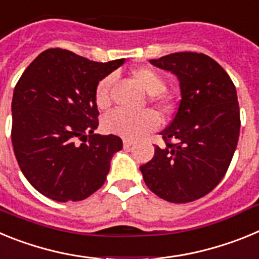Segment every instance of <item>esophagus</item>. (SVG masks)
<instances>
[{
    "mask_svg": "<svg viewBox=\"0 0 259 259\" xmlns=\"http://www.w3.org/2000/svg\"><path fill=\"white\" fill-rule=\"evenodd\" d=\"M123 145H124V148H130V146L134 145V141L130 140V139H124L123 140Z\"/></svg>",
    "mask_w": 259,
    "mask_h": 259,
    "instance_id": "obj_1",
    "label": "esophagus"
}]
</instances>
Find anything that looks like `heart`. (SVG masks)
Here are the masks:
<instances>
[{"mask_svg":"<svg viewBox=\"0 0 259 259\" xmlns=\"http://www.w3.org/2000/svg\"><path fill=\"white\" fill-rule=\"evenodd\" d=\"M132 76L136 83L150 95V102L154 104L161 111H170L172 109V101L164 95L166 80L157 70L152 67L141 66L132 71ZM113 83V76H106L96 87L95 101L100 109H105L110 104V85ZM102 127L107 134L118 135L124 139H137L145 134L155 131L159 127V118L152 110L143 113H127L123 110H114L107 114L102 120Z\"/></svg>","mask_w":259,"mask_h":259,"instance_id":"heart-1","label":"heart"}]
</instances>
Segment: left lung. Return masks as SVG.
<instances>
[{
    "label": "left lung",
    "mask_w": 259,
    "mask_h": 259,
    "mask_svg": "<svg viewBox=\"0 0 259 259\" xmlns=\"http://www.w3.org/2000/svg\"><path fill=\"white\" fill-rule=\"evenodd\" d=\"M150 63L178 76L182 100L161 132L166 145L155 146L141 174L158 197L191 202L211 192L232 161L240 134L236 88L218 62L202 53H174Z\"/></svg>",
    "instance_id": "1"
}]
</instances>
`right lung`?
Wrapping results in <instances>:
<instances>
[{
  "instance_id": "add662e5",
  "label": "right lung",
  "mask_w": 259,
  "mask_h": 259,
  "mask_svg": "<svg viewBox=\"0 0 259 259\" xmlns=\"http://www.w3.org/2000/svg\"><path fill=\"white\" fill-rule=\"evenodd\" d=\"M124 63L93 62L70 50L38 54L18 80L13 95L11 141L23 175L35 189L58 202L81 201L102 187L115 135L95 134L100 80Z\"/></svg>"
}]
</instances>
